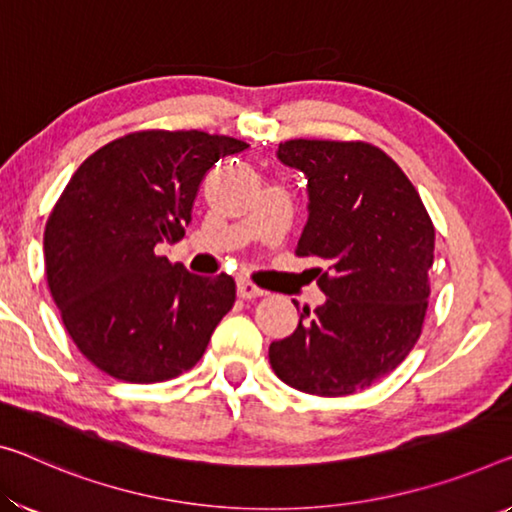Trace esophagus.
Instances as JSON below:
<instances>
[{"label":"esophagus","instance_id":"esophagus-1","mask_svg":"<svg viewBox=\"0 0 512 512\" xmlns=\"http://www.w3.org/2000/svg\"><path fill=\"white\" fill-rule=\"evenodd\" d=\"M238 295L242 300H254V297H263L265 290L258 288L256 283H251L249 279H240L238 281Z\"/></svg>","mask_w":512,"mask_h":512}]
</instances>
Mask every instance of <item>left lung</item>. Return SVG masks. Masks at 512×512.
I'll list each match as a JSON object with an SVG mask.
<instances>
[{
	"label": "left lung",
	"instance_id": "8db88e82",
	"mask_svg": "<svg viewBox=\"0 0 512 512\" xmlns=\"http://www.w3.org/2000/svg\"><path fill=\"white\" fill-rule=\"evenodd\" d=\"M277 157L306 176L309 217L297 256L327 261L325 304L270 343L281 382L313 396H348L389 375L419 341L435 226L410 178L364 141L290 139Z\"/></svg>",
	"mask_w": 512,
	"mask_h": 512
}]
</instances>
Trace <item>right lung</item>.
I'll return each mask as SVG.
<instances>
[{"label":"right lung","mask_w":512,"mask_h":512,"mask_svg":"<svg viewBox=\"0 0 512 512\" xmlns=\"http://www.w3.org/2000/svg\"><path fill=\"white\" fill-rule=\"evenodd\" d=\"M247 148L199 130L135 132L70 178L45 226V274L70 338L100 371L148 384L203 357L235 281L199 277L160 251L185 235L208 171Z\"/></svg>","instance_id":"add662e5"}]
</instances>
